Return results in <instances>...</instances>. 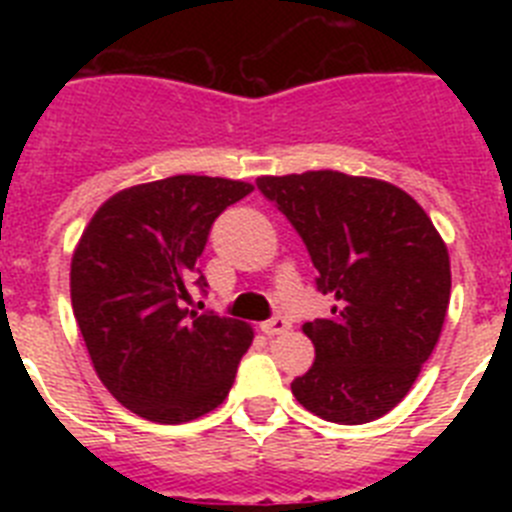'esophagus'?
<instances>
[{
  "mask_svg": "<svg viewBox=\"0 0 512 512\" xmlns=\"http://www.w3.org/2000/svg\"><path fill=\"white\" fill-rule=\"evenodd\" d=\"M261 330H264L266 336H279V333H287L289 330V320L284 318H271L261 323Z\"/></svg>",
  "mask_w": 512,
  "mask_h": 512,
  "instance_id": "34e87169",
  "label": "esophagus"
}]
</instances>
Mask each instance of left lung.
<instances>
[{
    "mask_svg": "<svg viewBox=\"0 0 512 512\" xmlns=\"http://www.w3.org/2000/svg\"><path fill=\"white\" fill-rule=\"evenodd\" d=\"M256 187L300 233L330 318L302 325L315 361L292 382L302 408L361 425L408 395L436 348L451 297L446 243L395 184L341 171L261 176Z\"/></svg>",
    "mask_w": 512,
    "mask_h": 512,
    "instance_id": "left-lung-1",
    "label": "left lung"
}]
</instances>
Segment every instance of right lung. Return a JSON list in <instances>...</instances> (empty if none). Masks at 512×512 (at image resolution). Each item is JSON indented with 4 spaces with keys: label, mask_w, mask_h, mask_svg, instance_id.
<instances>
[{
    "label": "right lung",
    "mask_w": 512,
    "mask_h": 512,
    "mask_svg": "<svg viewBox=\"0 0 512 512\" xmlns=\"http://www.w3.org/2000/svg\"><path fill=\"white\" fill-rule=\"evenodd\" d=\"M246 182L179 174L122 189L94 212L71 259V305L94 372L120 405L187 423L228 397L253 330L189 310L212 223Z\"/></svg>",
    "instance_id": "add662e5"
}]
</instances>
